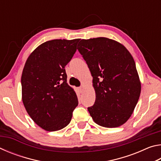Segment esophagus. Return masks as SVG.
Masks as SVG:
<instances>
[{
  "label": "esophagus",
  "instance_id": "obj_1",
  "mask_svg": "<svg viewBox=\"0 0 161 161\" xmlns=\"http://www.w3.org/2000/svg\"><path fill=\"white\" fill-rule=\"evenodd\" d=\"M79 90H80V93H82V92L84 90V86H81L80 87H79Z\"/></svg>",
  "mask_w": 161,
  "mask_h": 161
}]
</instances>
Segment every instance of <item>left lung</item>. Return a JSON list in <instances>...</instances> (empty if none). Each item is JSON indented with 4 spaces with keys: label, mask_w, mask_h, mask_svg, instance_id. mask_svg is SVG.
<instances>
[{
    "label": "left lung",
    "mask_w": 161,
    "mask_h": 161,
    "mask_svg": "<svg viewBox=\"0 0 161 161\" xmlns=\"http://www.w3.org/2000/svg\"><path fill=\"white\" fill-rule=\"evenodd\" d=\"M78 51L93 77L96 100L87 108L95 123L116 128L126 123L139 99L141 82L133 57L107 37L81 40Z\"/></svg>",
    "instance_id": "obj_1"
}]
</instances>
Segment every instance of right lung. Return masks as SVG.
Segmentation results:
<instances>
[{
	"label": "right lung",
	"mask_w": 161,
	"mask_h": 161,
	"mask_svg": "<svg viewBox=\"0 0 161 161\" xmlns=\"http://www.w3.org/2000/svg\"><path fill=\"white\" fill-rule=\"evenodd\" d=\"M80 39L53 40L37 47L25 62L21 77L23 102L35 124L48 131L67 126L78 105L77 94L67 83L64 67Z\"/></svg>",
	"instance_id": "add662e5"
}]
</instances>
